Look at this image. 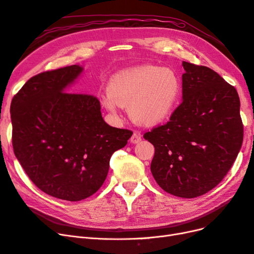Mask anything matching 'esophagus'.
Listing matches in <instances>:
<instances>
[{"mask_svg": "<svg viewBox=\"0 0 254 254\" xmlns=\"http://www.w3.org/2000/svg\"><path fill=\"white\" fill-rule=\"evenodd\" d=\"M142 141V135L140 134V132H134L131 137H130V142L133 144H137Z\"/></svg>", "mask_w": 254, "mask_h": 254, "instance_id": "1", "label": "esophagus"}]
</instances>
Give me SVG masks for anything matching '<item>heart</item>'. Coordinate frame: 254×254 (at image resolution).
<instances>
[{"instance_id": "1", "label": "heart", "mask_w": 254, "mask_h": 254, "mask_svg": "<svg viewBox=\"0 0 254 254\" xmlns=\"http://www.w3.org/2000/svg\"><path fill=\"white\" fill-rule=\"evenodd\" d=\"M107 90L108 95L102 98L105 108L115 112L117 105L128 106L133 122L152 126L165 121L174 111L181 93V81L172 68L139 65L113 75Z\"/></svg>"}]
</instances>
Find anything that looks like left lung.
Returning <instances> with one entry per match:
<instances>
[{
    "mask_svg": "<svg viewBox=\"0 0 254 254\" xmlns=\"http://www.w3.org/2000/svg\"><path fill=\"white\" fill-rule=\"evenodd\" d=\"M182 65V103L144 139L155 146L150 171L160 188L195 198L225 178L242 147L244 127L236 89L210 67Z\"/></svg>",
    "mask_w": 254,
    "mask_h": 254,
    "instance_id": "1",
    "label": "left lung"
}]
</instances>
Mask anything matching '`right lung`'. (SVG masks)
I'll list each match as a JSON object with an SVG mask.
<instances>
[{
	"instance_id": "obj_1",
	"label": "right lung",
	"mask_w": 254,
	"mask_h": 254,
	"mask_svg": "<svg viewBox=\"0 0 254 254\" xmlns=\"http://www.w3.org/2000/svg\"><path fill=\"white\" fill-rule=\"evenodd\" d=\"M82 71L74 64L38 74L10 105L12 147L23 170L38 189L67 201L96 193L112 153L132 135L107 124L95 96L65 92Z\"/></svg>"
}]
</instances>
